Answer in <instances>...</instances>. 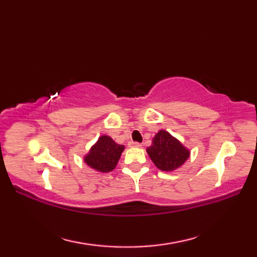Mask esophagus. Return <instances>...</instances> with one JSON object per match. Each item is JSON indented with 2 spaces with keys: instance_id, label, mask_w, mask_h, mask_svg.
Here are the masks:
<instances>
[{
  "instance_id": "esophagus-1",
  "label": "esophagus",
  "mask_w": 257,
  "mask_h": 257,
  "mask_svg": "<svg viewBox=\"0 0 257 257\" xmlns=\"http://www.w3.org/2000/svg\"><path fill=\"white\" fill-rule=\"evenodd\" d=\"M130 147H141L140 143H137V141H130L129 143Z\"/></svg>"
}]
</instances>
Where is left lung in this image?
Listing matches in <instances>:
<instances>
[{
    "mask_svg": "<svg viewBox=\"0 0 257 257\" xmlns=\"http://www.w3.org/2000/svg\"><path fill=\"white\" fill-rule=\"evenodd\" d=\"M147 152L157 168L162 171H171L182 166L190 155L179 140L165 130L156 135Z\"/></svg>",
    "mask_w": 257,
    "mask_h": 257,
    "instance_id": "8db88e82",
    "label": "left lung"
}]
</instances>
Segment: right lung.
Listing matches in <instances>:
<instances>
[{
	"label": "right lung",
	"instance_id": "right-lung-1",
	"mask_svg": "<svg viewBox=\"0 0 257 257\" xmlns=\"http://www.w3.org/2000/svg\"><path fill=\"white\" fill-rule=\"evenodd\" d=\"M123 149V146L117 145L110 137L102 136L85 157V162L99 172L112 171Z\"/></svg>",
	"mask_w": 257,
	"mask_h": 257
}]
</instances>
